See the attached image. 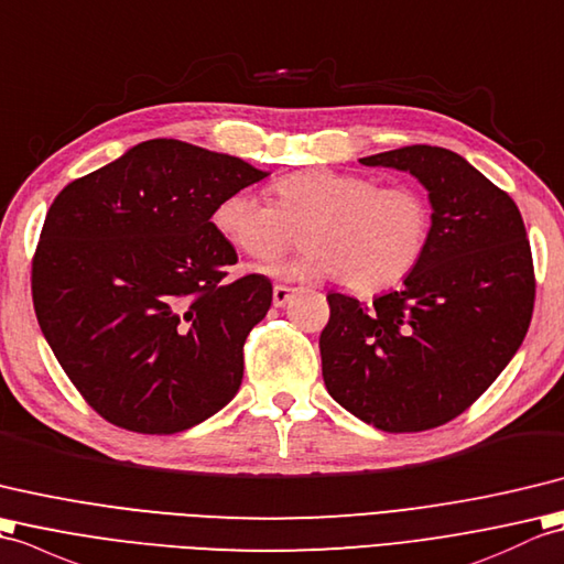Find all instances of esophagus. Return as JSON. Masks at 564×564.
<instances>
[{"instance_id": "1", "label": "esophagus", "mask_w": 564, "mask_h": 564, "mask_svg": "<svg viewBox=\"0 0 564 564\" xmlns=\"http://www.w3.org/2000/svg\"><path fill=\"white\" fill-rule=\"evenodd\" d=\"M292 296H294V290H292V286L274 284V290H272V304H274V306L282 308L286 302H290Z\"/></svg>"}]
</instances>
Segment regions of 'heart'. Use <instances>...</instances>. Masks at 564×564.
Wrapping results in <instances>:
<instances>
[{"instance_id": "obj_1", "label": "heart", "mask_w": 564, "mask_h": 564, "mask_svg": "<svg viewBox=\"0 0 564 564\" xmlns=\"http://www.w3.org/2000/svg\"><path fill=\"white\" fill-rule=\"evenodd\" d=\"M274 205L253 191L219 199L217 234L256 262L278 258L304 229L306 248L270 268L282 280L343 278L355 292H381L417 268L430 243L432 209L412 185H379L359 173L311 169L272 183Z\"/></svg>"}]
</instances>
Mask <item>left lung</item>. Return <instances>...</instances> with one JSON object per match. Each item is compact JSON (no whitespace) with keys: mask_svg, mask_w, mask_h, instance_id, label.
I'll list each match as a JSON object with an SVG mask.
<instances>
[{"mask_svg":"<svg viewBox=\"0 0 564 564\" xmlns=\"http://www.w3.org/2000/svg\"><path fill=\"white\" fill-rule=\"evenodd\" d=\"M359 164L417 178L432 231L417 268L371 306L328 294L323 381L377 430L440 427L490 388L527 337L535 296L527 227L514 199L448 149L415 144Z\"/></svg>","mask_w":564,"mask_h":564,"instance_id":"left-lung-1","label":"left lung"}]
</instances>
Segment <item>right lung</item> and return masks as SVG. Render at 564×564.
<instances>
[{
  "label": "right lung",
  "mask_w": 564,
  "mask_h": 564,
  "mask_svg": "<svg viewBox=\"0 0 564 564\" xmlns=\"http://www.w3.org/2000/svg\"><path fill=\"white\" fill-rule=\"evenodd\" d=\"M265 176L239 156L149 140L50 205L33 258L35 316L98 415L176 434L239 393L243 343L268 314L272 284L227 280L239 258L212 215Z\"/></svg>",
  "instance_id": "obj_1"
}]
</instances>
